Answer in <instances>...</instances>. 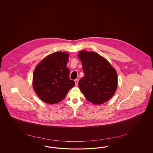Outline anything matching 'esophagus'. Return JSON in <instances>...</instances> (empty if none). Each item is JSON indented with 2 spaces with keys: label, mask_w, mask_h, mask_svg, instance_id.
<instances>
[{
  "label": "esophagus",
  "mask_w": 153,
  "mask_h": 153,
  "mask_svg": "<svg viewBox=\"0 0 153 153\" xmlns=\"http://www.w3.org/2000/svg\"><path fill=\"white\" fill-rule=\"evenodd\" d=\"M74 82H75V84H76V85L77 86V85H78V82H79V79H76V80H74Z\"/></svg>",
  "instance_id": "esophagus-1"
}]
</instances>
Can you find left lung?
<instances>
[{
	"label": "left lung",
	"mask_w": 153,
	"mask_h": 153,
	"mask_svg": "<svg viewBox=\"0 0 153 153\" xmlns=\"http://www.w3.org/2000/svg\"><path fill=\"white\" fill-rule=\"evenodd\" d=\"M78 56L84 73L79 82L80 91L88 101L94 104L107 102L117 90L116 71L97 53L84 51H80Z\"/></svg>",
	"instance_id": "8db88e82"
}]
</instances>
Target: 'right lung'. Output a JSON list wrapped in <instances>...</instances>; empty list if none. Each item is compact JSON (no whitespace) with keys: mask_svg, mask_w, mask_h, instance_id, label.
I'll use <instances>...</instances> for the list:
<instances>
[{"mask_svg":"<svg viewBox=\"0 0 153 153\" xmlns=\"http://www.w3.org/2000/svg\"><path fill=\"white\" fill-rule=\"evenodd\" d=\"M68 59L67 53L57 51L47 56L36 66L33 85L36 95L45 102L53 104L61 101L74 86L66 66Z\"/></svg>","mask_w":153,"mask_h":153,"instance_id":"right-lung-1","label":"right lung"}]
</instances>
